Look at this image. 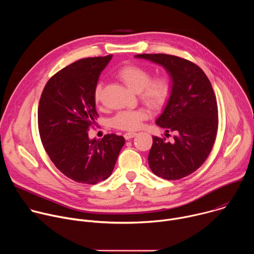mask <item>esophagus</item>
<instances>
[{
    "label": "esophagus",
    "instance_id": "1",
    "mask_svg": "<svg viewBox=\"0 0 254 254\" xmlns=\"http://www.w3.org/2000/svg\"><path fill=\"white\" fill-rule=\"evenodd\" d=\"M135 135H136V133H135V132H127V133H125V134H124V136H125V138H126V139L132 138V137H134Z\"/></svg>",
    "mask_w": 254,
    "mask_h": 254
}]
</instances>
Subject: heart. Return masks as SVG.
<instances>
[{
  "label": "heart",
  "mask_w": 254,
  "mask_h": 254,
  "mask_svg": "<svg viewBox=\"0 0 254 254\" xmlns=\"http://www.w3.org/2000/svg\"><path fill=\"white\" fill-rule=\"evenodd\" d=\"M118 78L131 91L139 93L140 99L152 107L162 106L170 94V85L166 78L151 79L150 71L138 65L129 64L122 67L117 73ZM102 84L97 83L94 88V100L101 99ZM148 119L146 110L125 111L119 113L113 120V126L123 130H135L140 127L142 121Z\"/></svg>",
  "instance_id": "heart-1"
}]
</instances>
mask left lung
Here are the masks:
<instances>
[{
  "label": "left lung",
  "mask_w": 254,
  "mask_h": 254,
  "mask_svg": "<svg viewBox=\"0 0 254 254\" xmlns=\"http://www.w3.org/2000/svg\"><path fill=\"white\" fill-rule=\"evenodd\" d=\"M163 66L171 77L170 96L156 124L172 141L153 136L148 160L152 172L166 180L184 178L209 156L218 128V108L212 85L203 70L191 61L168 54H138Z\"/></svg>",
  "instance_id": "obj_1"
}]
</instances>
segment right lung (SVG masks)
Wrapping results in <instances>:
<instances>
[{"label":"right lung","instance_id":"add662e5","mask_svg":"<svg viewBox=\"0 0 254 254\" xmlns=\"http://www.w3.org/2000/svg\"><path fill=\"white\" fill-rule=\"evenodd\" d=\"M113 55L84 58L64 67L44 87L38 107L39 133L56 168L78 183L96 184L114 171L125 137L88 136L98 115L94 88Z\"/></svg>","mask_w":254,"mask_h":254}]
</instances>
